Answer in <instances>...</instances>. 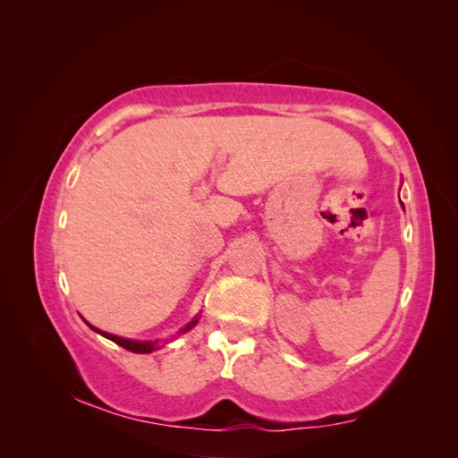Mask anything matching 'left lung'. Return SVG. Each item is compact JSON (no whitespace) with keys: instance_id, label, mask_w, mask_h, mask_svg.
<instances>
[{"instance_id":"8db88e82","label":"left lung","mask_w":458,"mask_h":458,"mask_svg":"<svg viewBox=\"0 0 458 458\" xmlns=\"http://www.w3.org/2000/svg\"><path fill=\"white\" fill-rule=\"evenodd\" d=\"M401 206H403V202H401Z\"/></svg>"}]
</instances>
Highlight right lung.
I'll use <instances>...</instances> for the list:
<instances>
[{
	"label": "right lung",
	"instance_id": "1",
	"mask_svg": "<svg viewBox=\"0 0 458 458\" xmlns=\"http://www.w3.org/2000/svg\"><path fill=\"white\" fill-rule=\"evenodd\" d=\"M199 315L192 318L191 323H187L183 328H179V332L177 335H185V332H189L192 327H195L197 323H199ZM88 323V321H86ZM88 327L91 328V330H95V332H99L101 336H105V338H108V340H113L114 344H118V345H122L123 350H128V352H133V353H150V352H155V350H158L160 345H158V340H150V342H140V340H128V338H120V336H114V335H108V332H103V330H99V328H95L93 325H89L88 323Z\"/></svg>",
	"mask_w": 458,
	"mask_h": 458
}]
</instances>
